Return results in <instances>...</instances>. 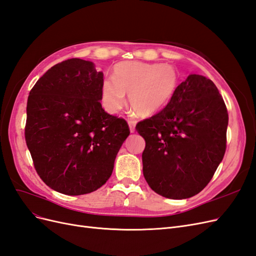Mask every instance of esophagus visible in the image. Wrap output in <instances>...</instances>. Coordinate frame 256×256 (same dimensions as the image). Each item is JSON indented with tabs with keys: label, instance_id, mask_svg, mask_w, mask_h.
I'll return each instance as SVG.
<instances>
[{
	"label": "esophagus",
	"instance_id": "34e87169",
	"mask_svg": "<svg viewBox=\"0 0 256 256\" xmlns=\"http://www.w3.org/2000/svg\"><path fill=\"white\" fill-rule=\"evenodd\" d=\"M128 125H129V129H130V132L134 134L136 131V122L132 120H128Z\"/></svg>",
	"mask_w": 256,
	"mask_h": 256
}]
</instances>
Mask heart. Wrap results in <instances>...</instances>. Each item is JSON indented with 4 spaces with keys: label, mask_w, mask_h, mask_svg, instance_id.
Wrapping results in <instances>:
<instances>
[{
    "label": "heart",
    "mask_w": 256,
    "mask_h": 256,
    "mask_svg": "<svg viewBox=\"0 0 256 256\" xmlns=\"http://www.w3.org/2000/svg\"><path fill=\"white\" fill-rule=\"evenodd\" d=\"M177 88L175 69L166 64L128 60L113 69V80L104 79L100 86V102L110 114L118 113L126 104L141 118L157 114L172 99Z\"/></svg>",
    "instance_id": "b5f03b06"
}]
</instances>
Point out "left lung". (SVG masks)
Listing matches in <instances>:
<instances>
[{"mask_svg": "<svg viewBox=\"0 0 256 256\" xmlns=\"http://www.w3.org/2000/svg\"><path fill=\"white\" fill-rule=\"evenodd\" d=\"M228 114L214 83L189 74L164 110L140 122L143 175L166 198L198 194L210 182L226 147Z\"/></svg>", "mask_w": 256, "mask_h": 256, "instance_id": "obj_1", "label": "left lung"}]
</instances>
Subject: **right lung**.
I'll return each instance as SVG.
<instances>
[{"label": "right lung", "mask_w": 256, "mask_h": 256, "mask_svg": "<svg viewBox=\"0 0 256 256\" xmlns=\"http://www.w3.org/2000/svg\"><path fill=\"white\" fill-rule=\"evenodd\" d=\"M102 72L70 58L51 67L30 92L26 141L44 182L67 196H81L109 180L130 131L125 120L100 104Z\"/></svg>", "instance_id": "1"}]
</instances>
